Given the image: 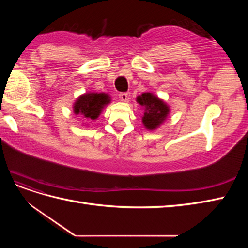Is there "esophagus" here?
<instances>
[{
    "mask_svg": "<svg viewBox=\"0 0 248 248\" xmlns=\"http://www.w3.org/2000/svg\"><path fill=\"white\" fill-rule=\"evenodd\" d=\"M119 98H120V100L121 101H123V102H126L127 100L129 99V93H120L119 94Z\"/></svg>",
    "mask_w": 248,
    "mask_h": 248,
    "instance_id": "obj_1",
    "label": "esophagus"
}]
</instances>
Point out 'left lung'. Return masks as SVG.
Returning <instances> with one entry per match:
<instances>
[{"mask_svg":"<svg viewBox=\"0 0 248 248\" xmlns=\"http://www.w3.org/2000/svg\"><path fill=\"white\" fill-rule=\"evenodd\" d=\"M137 102L144 108L141 122L147 130L159 128L170 115V108L169 104L153 93H142L137 97Z\"/></svg>","mask_w":248,"mask_h":248,"instance_id":"1","label":"left lung"}]
</instances>
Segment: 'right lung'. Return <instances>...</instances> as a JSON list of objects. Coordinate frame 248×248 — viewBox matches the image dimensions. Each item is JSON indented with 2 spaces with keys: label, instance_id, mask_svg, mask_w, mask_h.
Listing matches in <instances>:
<instances>
[{
  "label": "right lung",
  "instance_id": "obj_1",
  "mask_svg": "<svg viewBox=\"0 0 248 248\" xmlns=\"http://www.w3.org/2000/svg\"><path fill=\"white\" fill-rule=\"evenodd\" d=\"M110 96L103 92H87L78 96L73 102V112L87 121H94L98 119L103 108L110 103Z\"/></svg>",
  "mask_w": 248,
  "mask_h": 248
}]
</instances>
